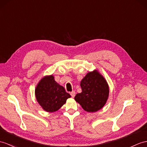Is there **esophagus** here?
<instances>
[{
	"label": "esophagus",
	"instance_id": "1",
	"mask_svg": "<svg viewBox=\"0 0 147 147\" xmlns=\"http://www.w3.org/2000/svg\"><path fill=\"white\" fill-rule=\"evenodd\" d=\"M70 95H71V97H74L75 96H76V92L75 91H72L71 92V93H70Z\"/></svg>",
	"mask_w": 147,
	"mask_h": 147
}]
</instances>
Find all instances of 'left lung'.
<instances>
[{
	"label": "left lung",
	"instance_id": "1",
	"mask_svg": "<svg viewBox=\"0 0 147 147\" xmlns=\"http://www.w3.org/2000/svg\"><path fill=\"white\" fill-rule=\"evenodd\" d=\"M82 92L75 100L88 112H96L102 109L109 96V87L105 78L97 70L89 71L80 82Z\"/></svg>",
	"mask_w": 147,
	"mask_h": 147
}]
</instances>
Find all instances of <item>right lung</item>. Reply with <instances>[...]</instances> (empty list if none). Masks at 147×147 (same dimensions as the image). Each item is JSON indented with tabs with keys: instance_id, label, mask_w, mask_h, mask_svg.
Here are the masks:
<instances>
[{
	"instance_id": "obj_1",
	"label": "right lung",
	"mask_w": 147,
	"mask_h": 147,
	"mask_svg": "<svg viewBox=\"0 0 147 147\" xmlns=\"http://www.w3.org/2000/svg\"><path fill=\"white\" fill-rule=\"evenodd\" d=\"M35 95L38 104L50 113L60 109L71 97L63 87L55 80L53 75L42 78L35 87Z\"/></svg>"
}]
</instances>
